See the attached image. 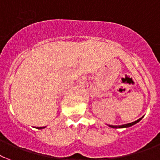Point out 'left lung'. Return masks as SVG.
<instances>
[{
    "label": "left lung",
    "mask_w": 160,
    "mask_h": 160,
    "mask_svg": "<svg viewBox=\"0 0 160 160\" xmlns=\"http://www.w3.org/2000/svg\"><path fill=\"white\" fill-rule=\"evenodd\" d=\"M142 119V118H141L140 119H138L137 121H135L133 122H131V123H128V124H124V125H121V126H112V125H109L110 127H112V128H123V127H131V126L134 125L136 123H137L138 122Z\"/></svg>",
    "instance_id": "1"
}]
</instances>
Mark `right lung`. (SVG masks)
Masks as SVG:
<instances>
[{
	"label": "right lung",
	"instance_id": "add662e5",
	"mask_svg": "<svg viewBox=\"0 0 160 160\" xmlns=\"http://www.w3.org/2000/svg\"><path fill=\"white\" fill-rule=\"evenodd\" d=\"M38 129H42V128H44V127H37Z\"/></svg>",
	"mask_w": 160,
	"mask_h": 160
}]
</instances>
